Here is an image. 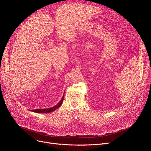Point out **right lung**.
I'll list each match as a JSON object with an SVG mask.
<instances>
[{
	"label": "right lung",
	"mask_w": 151,
	"mask_h": 151,
	"mask_svg": "<svg viewBox=\"0 0 151 151\" xmlns=\"http://www.w3.org/2000/svg\"><path fill=\"white\" fill-rule=\"evenodd\" d=\"M63 97H64V94L62 98V99L60 100V101L58 103L57 105H55L54 106L50 108H47V109H30L31 111L34 112V113H51L52 111H54L59 108L63 102Z\"/></svg>",
	"instance_id": "add662e5"
}]
</instances>
